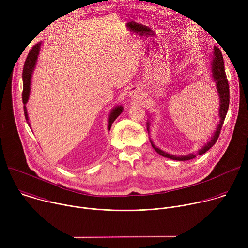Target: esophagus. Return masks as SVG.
Here are the masks:
<instances>
[{
  "label": "esophagus",
  "instance_id": "1",
  "mask_svg": "<svg viewBox=\"0 0 248 248\" xmlns=\"http://www.w3.org/2000/svg\"><path fill=\"white\" fill-rule=\"evenodd\" d=\"M128 94H129V97H131L134 100H138L141 98V90L138 87L130 88Z\"/></svg>",
  "mask_w": 248,
  "mask_h": 248
}]
</instances>
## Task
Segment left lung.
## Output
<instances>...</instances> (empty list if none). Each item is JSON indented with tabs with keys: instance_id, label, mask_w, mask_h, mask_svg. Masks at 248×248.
<instances>
[{
	"instance_id": "1",
	"label": "left lung",
	"mask_w": 248,
	"mask_h": 248,
	"mask_svg": "<svg viewBox=\"0 0 248 248\" xmlns=\"http://www.w3.org/2000/svg\"><path fill=\"white\" fill-rule=\"evenodd\" d=\"M211 72H212V77L214 78V81L216 82L217 86V91L219 93L220 97V109H219V116H220V123L216 128V131L214 132V135L211 137V140L208 141V142L198 150L197 153H190L186 156H175L169 154L160 148L156 147L155 144L152 142V140H150L152 147L155 149L157 153H159L161 156L171 159V160H176V161H187L195 158L197 155H202L205 152H207L212 146H213L218 140V137L220 135L225 118L228 113L229 109V104H230V89H229V82L227 79L226 72H225V65H224V59L223 55L221 53V50L218 47H214V52H213V60H212L211 62ZM149 125L150 123L147 122V130L149 132Z\"/></svg>"
}]
</instances>
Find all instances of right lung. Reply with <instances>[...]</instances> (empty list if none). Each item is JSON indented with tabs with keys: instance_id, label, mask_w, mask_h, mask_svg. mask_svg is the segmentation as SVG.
<instances>
[{
	"instance_id": "1",
	"label": "right lung",
	"mask_w": 248,
	"mask_h": 248,
	"mask_svg": "<svg viewBox=\"0 0 248 248\" xmlns=\"http://www.w3.org/2000/svg\"><path fill=\"white\" fill-rule=\"evenodd\" d=\"M40 46L41 43H37L35 44L32 48V50H30V52L27 55V58L25 60L24 65H23V72H22V80H23V91H22V103L24 104L23 106V110H24V116L26 119V122L28 124V125L30 126L29 123H28V115H27V110H26V103L28 101L29 98V94H30V85H31V78H32V74L35 65H36V62H37V58L39 55V51H40ZM124 111V108L122 106H117L112 111L111 114L109 116V125H108V129H111V126L113 124V123L115 122V120L122 114V112Z\"/></svg>"
}]
</instances>
